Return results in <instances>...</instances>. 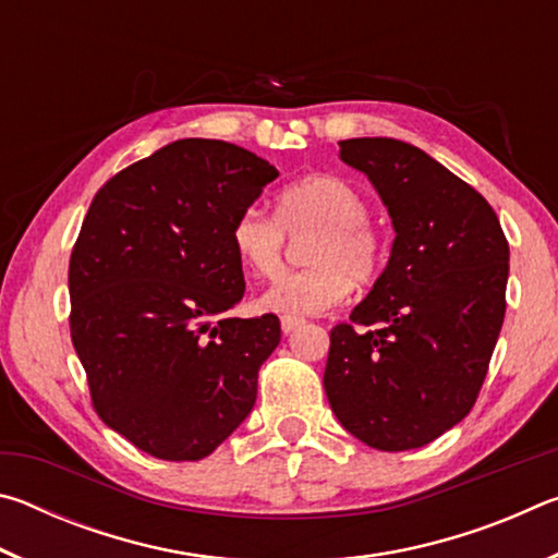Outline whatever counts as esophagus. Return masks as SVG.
<instances>
[{
	"instance_id": "obj_1",
	"label": "esophagus",
	"mask_w": 558,
	"mask_h": 558,
	"mask_svg": "<svg viewBox=\"0 0 558 558\" xmlns=\"http://www.w3.org/2000/svg\"><path fill=\"white\" fill-rule=\"evenodd\" d=\"M302 325H305V319H302V317H282L280 319V327H282V332H286V335L295 332V329L302 327Z\"/></svg>"
}]
</instances>
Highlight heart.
Masks as SVG:
<instances>
[{"instance_id":"1","label":"heart","mask_w":558,"mask_h":558,"mask_svg":"<svg viewBox=\"0 0 558 558\" xmlns=\"http://www.w3.org/2000/svg\"><path fill=\"white\" fill-rule=\"evenodd\" d=\"M307 268L278 278L260 307L286 317L319 315L372 282L386 263L384 231L366 216L359 189L337 174H307L276 196V219L245 209L231 226V248L245 268L276 278L286 260V233H307Z\"/></svg>"}]
</instances>
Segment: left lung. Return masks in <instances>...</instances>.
<instances>
[{
  "label": "left lung",
  "mask_w": 558,
  "mask_h": 558,
  "mask_svg": "<svg viewBox=\"0 0 558 558\" xmlns=\"http://www.w3.org/2000/svg\"><path fill=\"white\" fill-rule=\"evenodd\" d=\"M339 157L369 177L396 239L352 323L329 332L327 401L369 448H423L483 389L505 319L509 245L485 196L423 149L354 137Z\"/></svg>",
  "instance_id": "obj_1"
}]
</instances>
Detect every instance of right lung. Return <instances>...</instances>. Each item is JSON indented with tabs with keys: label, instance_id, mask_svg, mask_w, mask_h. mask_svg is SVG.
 I'll return each instance as SVG.
<instances>
[{
	"label": "right lung",
	"instance_id": "right-lung-1",
	"mask_svg": "<svg viewBox=\"0 0 558 558\" xmlns=\"http://www.w3.org/2000/svg\"><path fill=\"white\" fill-rule=\"evenodd\" d=\"M278 177L221 140L169 143L93 199L69 266L71 339L106 426L159 460H202L251 413L280 319L229 317L235 216Z\"/></svg>",
	"mask_w": 558,
	"mask_h": 558
}]
</instances>
